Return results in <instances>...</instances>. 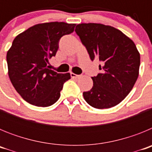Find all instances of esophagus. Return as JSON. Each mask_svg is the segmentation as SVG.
Segmentation results:
<instances>
[{"label": "esophagus", "mask_w": 152, "mask_h": 152, "mask_svg": "<svg viewBox=\"0 0 152 152\" xmlns=\"http://www.w3.org/2000/svg\"><path fill=\"white\" fill-rule=\"evenodd\" d=\"M71 77H72V78H78V77H80V75H75V74L74 73H71Z\"/></svg>", "instance_id": "esophagus-1"}]
</instances>
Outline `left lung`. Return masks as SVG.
I'll use <instances>...</instances> for the list:
<instances>
[{"instance_id": "left-lung-1", "label": "left lung", "mask_w": 152, "mask_h": 152, "mask_svg": "<svg viewBox=\"0 0 152 152\" xmlns=\"http://www.w3.org/2000/svg\"><path fill=\"white\" fill-rule=\"evenodd\" d=\"M75 32L92 61L101 62V73L92 77L93 88L83 93L91 107L107 109L124 100L139 76L140 55L135 43L120 30L100 23H81Z\"/></svg>"}]
</instances>
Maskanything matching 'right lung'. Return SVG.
<instances>
[{
  "mask_svg": "<svg viewBox=\"0 0 152 152\" xmlns=\"http://www.w3.org/2000/svg\"><path fill=\"white\" fill-rule=\"evenodd\" d=\"M76 24L64 22L35 25L19 34L7 53L8 75L16 91L32 105L46 107L60 97L69 73L49 69V59L56 56L60 39L74 32Z\"/></svg>",
  "mask_w": 152,
  "mask_h": 152,
  "instance_id": "obj_1",
  "label": "right lung"
}]
</instances>
